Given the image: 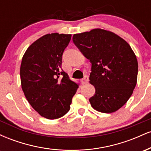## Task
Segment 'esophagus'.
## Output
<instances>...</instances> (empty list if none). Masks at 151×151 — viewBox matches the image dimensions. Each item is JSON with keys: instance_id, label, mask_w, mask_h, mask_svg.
<instances>
[{"instance_id": "1", "label": "esophagus", "mask_w": 151, "mask_h": 151, "mask_svg": "<svg viewBox=\"0 0 151 151\" xmlns=\"http://www.w3.org/2000/svg\"><path fill=\"white\" fill-rule=\"evenodd\" d=\"M88 81H89V77H88V76L85 75L83 78L82 79H81V82H82L83 84H85L86 83L88 82Z\"/></svg>"}]
</instances>
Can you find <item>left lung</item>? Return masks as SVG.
<instances>
[{"label": "left lung", "instance_id": "obj_1", "mask_svg": "<svg viewBox=\"0 0 151 151\" xmlns=\"http://www.w3.org/2000/svg\"><path fill=\"white\" fill-rule=\"evenodd\" d=\"M72 40L91 63L89 82L95 87L89 99L91 106L102 113L121 108L136 85L138 61L127 42L102 29L74 34Z\"/></svg>", "mask_w": 151, "mask_h": 151}]
</instances>
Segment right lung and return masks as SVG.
Listing matches in <instances>:
<instances>
[{
	"label": "right lung",
	"mask_w": 151,
	"mask_h": 151,
	"mask_svg": "<svg viewBox=\"0 0 151 151\" xmlns=\"http://www.w3.org/2000/svg\"><path fill=\"white\" fill-rule=\"evenodd\" d=\"M72 35L47 34L27 48L20 65V81L26 99L38 114L57 119L70 109L79 87L62 70L64 50Z\"/></svg>",
	"instance_id": "right-lung-1"
}]
</instances>
